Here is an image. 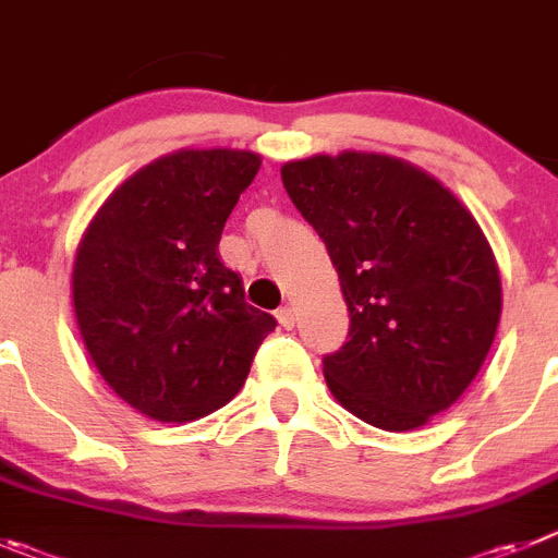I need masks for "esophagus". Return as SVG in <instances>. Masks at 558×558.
I'll list each match as a JSON object with an SVG mask.
<instances>
[{"instance_id":"1","label":"esophagus","mask_w":558,"mask_h":558,"mask_svg":"<svg viewBox=\"0 0 558 558\" xmlns=\"http://www.w3.org/2000/svg\"><path fill=\"white\" fill-rule=\"evenodd\" d=\"M278 323L283 325L286 330H291L294 328V323H298V314H294V308H291V305H283V308H278Z\"/></svg>"}]
</instances>
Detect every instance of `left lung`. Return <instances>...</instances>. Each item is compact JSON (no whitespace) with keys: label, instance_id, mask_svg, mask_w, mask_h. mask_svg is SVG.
Wrapping results in <instances>:
<instances>
[{"label":"left lung","instance_id":"left-lung-1","mask_svg":"<svg viewBox=\"0 0 558 558\" xmlns=\"http://www.w3.org/2000/svg\"><path fill=\"white\" fill-rule=\"evenodd\" d=\"M280 178L350 311V339L323 364L330 395L375 428H420L464 395L495 341L504 291L484 230L448 185L391 155H311Z\"/></svg>","mask_w":558,"mask_h":558}]
</instances>
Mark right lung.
<instances>
[{
  "instance_id": "right-lung-1",
  "label": "right lung",
  "mask_w": 558,
  "mask_h": 558,
  "mask_svg": "<svg viewBox=\"0 0 558 558\" xmlns=\"http://www.w3.org/2000/svg\"><path fill=\"white\" fill-rule=\"evenodd\" d=\"M258 169L247 149L169 153L113 189L80 239L72 298L85 350L149 420L180 425L228 405L278 325L219 260Z\"/></svg>"
}]
</instances>
